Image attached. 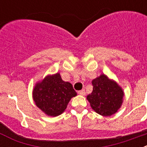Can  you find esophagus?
Returning <instances> with one entry per match:
<instances>
[{"mask_svg": "<svg viewBox=\"0 0 147 147\" xmlns=\"http://www.w3.org/2000/svg\"><path fill=\"white\" fill-rule=\"evenodd\" d=\"M78 93L80 95H81V96H85V90L84 89L82 90H80V91L78 92Z\"/></svg>", "mask_w": 147, "mask_h": 147, "instance_id": "34e87169", "label": "esophagus"}]
</instances>
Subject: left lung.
Listing matches in <instances>:
<instances>
[{"label":"left lung","instance_id":"left-lung-1","mask_svg":"<svg viewBox=\"0 0 147 147\" xmlns=\"http://www.w3.org/2000/svg\"><path fill=\"white\" fill-rule=\"evenodd\" d=\"M92 85L93 91L87 96V99L95 112L103 116H110L118 112L124 96L121 87L105 74L93 80Z\"/></svg>","mask_w":147,"mask_h":147}]
</instances>
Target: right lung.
Returning a JSON list of instances; mask_svg holds the SVG:
<instances>
[{
  "mask_svg": "<svg viewBox=\"0 0 147 147\" xmlns=\"http://www.w3.org/2000/svg\"><path fill=\"white\" fill-rule=\"evenodd\" d=\"M77 95L72 85L64 82L60 74L47 75L35 84L32 97L35 105L49 116H58L67 108L70 100Z\"/></svg>",
  "mask_w": 147,
  "mask_h": 147,
  "instance_id": "add662e5",
  "label": "right lung"
}]
</instances>
